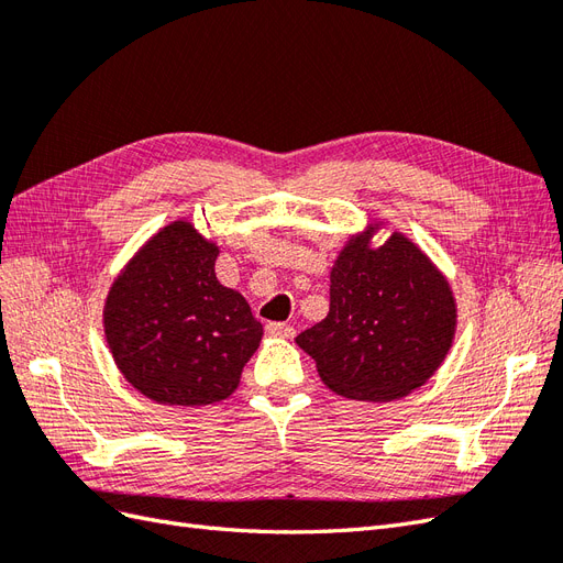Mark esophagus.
Here are the masks:
<instances>
[{
  "label": "esophagus",
  "instance_id": "obj_1",
  "mask_svg": "<svg viewBox=\"0 0 563 563\" xmlns=\"http://www.w3.org/2000/svg\"><path fill=\"white\" fill-rule=\"evenodd\" d=\"M265 333L269 338H284V340H291L296 335L294 327H288V323H282V321H269L265 327Z\"/></svg>",
  "mask_w": 563,
  "mask_h": 563
}]
</instances>
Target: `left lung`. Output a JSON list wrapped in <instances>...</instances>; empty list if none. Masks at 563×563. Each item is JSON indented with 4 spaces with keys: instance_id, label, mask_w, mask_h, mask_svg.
<instances>
[{
    "instance_id": "1",
    "label": "left lung",
    "mask_w": 563,
    "mask_h": 563,
    "mask_svg": "<svg viewBox=\"0 0 563 563\" xmlns=\"http://www.w3.org/2000/svg\"><path fill=\"white\" fill-rule=\"evenodd\" d=\"M371 223L335 255L329 314L302 331L319 378L354 401H395L428 383L444 364L457 327L453 288L416 242Z\"/></svg>"
}]
</instances>
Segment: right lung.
I'll use <instances>...</instances> for the list:
<instances>
[{"mask_svg": "<svg viewBox=\"0 0 563 563\" xmlns=\"http://www.w3.org/2000/svg\"><path fill=\"white\" fill-rule=\"evenodd\" d=\"M220 246L190 220L164 225L114 277L103 329L119 373L162 406L228 399L258 350L263 323L218 282Z\"/></svg>", "mask_w": 563, "mask_h": 563, "instance_id": "right-lung-1", "label": "right lung"}]
</instances>
